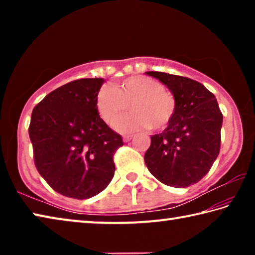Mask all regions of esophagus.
I'll return each instance as SVG.
<instances>
[{
  "label": "esophagus",
  "instance_id": "34e87169",
  "mask_svg": "<svg viewBox=\"0 0 255 255\" xmlns=\"http://www.w3.org/2000/svg\"><path fill=\"white\" fill-rule=\"evenodd\" d=\"M132 139V136H125L124 137V141L125 143H128V141H130Z\"/></svg>",
  "mask_w": 255,
  "mask_h": 255
}]
</instances>
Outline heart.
Instances as JSON below:
<instances>
[{
	"label": "heart",
	"instance_id": "obj_1",
	"mask_svg": "<svg viewBox=\"0 0 255 255\" xmlns=\"http://www.w3.org/2000/svg\"><path fill=\"white\" fill-rule=\"evenodd\" d=\"M97 109L100 117L110 126H116L127 110L131 115L120 122L118 129L133 132L153 127L164 130L173 122L176 101L173 94L164 90L158 81L147 76H130L114 89L105 86L97 96Z\"/></svg>",
	"mask_w": 255,
	"mask_h": 255
}]
</instances>
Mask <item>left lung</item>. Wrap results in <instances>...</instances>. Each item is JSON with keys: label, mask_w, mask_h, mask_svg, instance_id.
Instances as JSON below:
<instances>
[{"label": "left lung", "mask_w": 255, "mask_h": 255, "mask_svg": "<svg viewBox=\"0 0 255 255\" xmlns=\"http://www.w3.org/2000/svg\"><path fill=\"white\" fill-rule=\"evenodd\" d=\"M146 74L167 86L176 112L169 127L150 137L145 163L162 183L187 188L199 182L218 156L223 115L214 94L199 82L162 72Z\"/></svg>", "instance_id": "left-lung-1"}]
</instances>
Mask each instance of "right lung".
Here are the masks:
<instances>
[{"label": "right lung", "mask_w": 255, "mask_h": 255, "mask_svg": "<svg viewBox=\"0 0 255 255\" xmlns=\"http://www.w3.org/2000/svg\"><path fill=\"white\" fill-rule=\"evenodd\" d=\"M103 79L70 82L33 108L29 126L34 165L51 188L74 199L105 190L115 174L114 155L123 138L99 116Z\"/></svg>", "instance_id": "1"}]
</instances>
